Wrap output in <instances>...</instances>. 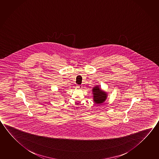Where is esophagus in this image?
<instances>
[{
    "label": "esophagus",
    "instance_id": "34e87169",
    "mask_svg": "<svg viewBox=\"0 0 159 159\" xmlns=\"http://www.w3.org/2000/svg\"><path fill=\"white\" fill-rule=\"evenodd\" d=\"M77 87H78V88H79V89L82 88V86H81V85L77 86Z\"/></svg>",
    "mask_w": 159,
    "mask_h": 159
}]
</instances>
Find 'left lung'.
Listing matches in <instances>:
<instances>
[{"instance_id": "1", "label": "left lung", "mask_w": 159, "mask_h": 159, "mask_svg": "<svg viewBox=\"0 0 159 159\" xmlns=\"http://www.w3.org/2000/svg\"><path fill=\"white\" fill-rule=\"evenodd\" d=\"M93 101L96 104H101L106 100L107 93L101 90L98 86H95L93 88Z\"/></svg>"}]
</instances>
